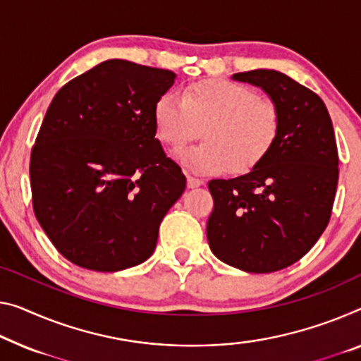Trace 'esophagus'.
Masks as SVG:
<instances>
[{
	"mask_svg": "<svg viewBox=\"0 0 361 361\" xmlns=\"http://www.w3.org/2000/svg\"><path fill=\"white\" fill-rule=\"evenodd\" d=\"M203 185V179H200L197 176H187V187L188 188H197Z\"/></svg>",
	"mask_w": 361,
	"mask_h": 361,
	"instance_id": "1",
	"label": "esophagus"
}]
</instances>
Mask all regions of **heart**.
Listing matches in <instances>:
<instances>
[{"instance_id": "1", "label": "heart", "mask_w": 361, "mask_h": 361, "mask_svg": "<svg viewBox=\"0 0 361 361\" xmlns=\"http://www.w3.org/2000/svg\"><path fill=\"white\" fill-rule=\"evenodd\" d=\"M157 137L179 148L202 129L203 143L182 149L177 158L202 174L229 168L252 171L276 145L281 130L279 109L252 88L229 80H203L182 90L180 98L164 93L153 108Z\"/></svg>"}]
</instances>
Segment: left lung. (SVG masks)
<instances>
[{
    "label": "left lung",
    "mask_w": 361,
    "mask_h": 361,
    "mask_svg": "<svg viewBox=\"0 0 361 361\" xmlns=\"http://www.w3.org/2000/svg\"><path fill=\"white\" fill-rule=\"evenodd\" d=\"M279 109L276 145L250 173L213 179L207 224L212 252L247 273H274L307 255L329 223L339 154L326 104L314 92L273 69L238 72Z\"/></svg>",
    "instance_id": "1"
}]
</instances>
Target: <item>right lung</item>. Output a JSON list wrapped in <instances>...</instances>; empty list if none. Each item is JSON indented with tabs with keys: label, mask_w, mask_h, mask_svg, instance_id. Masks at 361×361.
<instances>
[{
	"label": "right lung",
	"mask_w": 361,
	"mask_h": 361,
	"mask_svg": "<svg viewBox=\"0 0 361 361\" xmlns=\"http://www.w3.org/2000/svg\"><path fill=\"white\" fill-rule=\"evenodd\" d=\"M173 71L108 59L54 95L30 154L33 212L56 250L114 273L145 262L185 176L154 138Z\"/></svg>",
	"instance_id": "right-lung-1"
}]
</instances>
